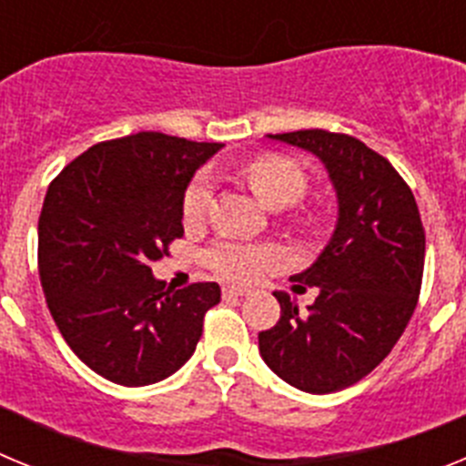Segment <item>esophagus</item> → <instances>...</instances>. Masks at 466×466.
<instances>
[{"label": "esophagus", "instance_id": "obj_1", "mask_svg": "<svg viewBox=\"0 0 466 466\" xmlns=\"http://www.w3.org/2000/svg\"><path fill=\"white\" fill-rule=\"evenodd\" d=\"M252 289H247V287H236V284H226L224 287V299H233V296H249Z\"/></svg>", "mask_w": 466, "mask_h": 466}]
</instances>
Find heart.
Masks as SVG:
<instances>
[{
	"label": "heart",
	"mask_w": 466,
	"mask_h": 466,
	"mask_svg": "<svg viewBox=\"0 0 466 466\" xmlns=\"http://www.w3.org/2000/svg\"><path fill=\"white\" fill-rule=\"evenodd\" d=\"M249 187L268 208H284L296 203L306 188V175L294 160L282 156H263L245 167ZM212 200V179L209 175H198L188 184L182 200V214L187 224H198L208 212ZM284 258L282 249L270 242L219 240L205 254L209 268L228 279H254L266 270L279 266Z\"/></svg>",
	"instance_id": "heart-1"
}]
</instances>
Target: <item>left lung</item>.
I'll return each mask as SVG.
<instances>
[{"mask_svg":"<svg viewBox=\"0 0 466 466\" xmlns=\"http://www.w3.org/2000/svg\"><path fill=\"white\" fill-rule=\"evenodd\" d=\"M266 137L319 158L339 219L310 268L291 275L319 291L315 303L299 310L289 294L275 291L279 322L258 333V352L300 392H339L371 373L409 324L422 284L425 228L399 172L360 139L319 127Z\"/></svg>","mask_w":466,"mask_h":466,"instance_id":"1","label":"left lung"}]
</instances>
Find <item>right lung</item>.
<instances>
[{"label":"right lung","instance_id":"add662e5","mask_svg":"<svg viewBox=\"0 0 466 466\" xmlns=\"http://www.w3.org/2000/svg\"><path fill=\"white\" fill-rule=\"evenodd\" d=\"M224 144L137 133L90 147L48 187L39 217V278L72 352L126 387L179 371L221 300L217 282L166 289L151 261L184 236L193 175Z\"/></svg>","mask_w":466,"mask_h":466}]
</instances>
